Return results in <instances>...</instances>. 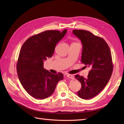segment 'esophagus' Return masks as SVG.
Returning <instances> with one entry per match:
<instances>
[{"mask_svg":"<svg viewBox=\"0 0 124 124\" xmlns=\"http://www.w3.org/2000/svg\"><path fill=\"white\" fill-rule=\"evenodd\" d=\"M67 77L68 78H69L71 79H72V78H74V76L73 74H67Z\"/></svg>","mask_w":124,"mask_h":124,"instance_id":"34e87169","label":"esophagus"}]
</instances>
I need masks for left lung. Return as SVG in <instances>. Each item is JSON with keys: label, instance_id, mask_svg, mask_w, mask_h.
I'll return each instance as SVG.
<instances>
[{"label": "left lung", "instance_id": "left-lung-1", "mask_svg": "<svg viewBox=\"0 0 124 124\" xmlns=\"http://www.w3.org/2000/svg\"><path fill=\"white\" fill-rule=\"evenodd\" d=\"M73 34L81 40L83 46L81 62L91 68L87 78L75 76L81 83L78 95L89 99L102 91L110 79L113 69L111 51L105 40L84 30H73Z\"/></svg>", "mask_w": 124, "mask_h": 124}]
</instances>
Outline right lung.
I'll use <instances>...</instances> for the list:
<instances>
[{"mask_svg":"<svg viewBox=\"0 0 124 124\" xmlns=\"http://www.w3.org/2000/svg\"><path fill=\"white\" fill-rule=\"evenodd\" d=\"M67 31H44L30 37L21 47L16 65L18 77L25 91L33 98L50 97L63 78L62 73L53 74L44 69L43 62L52 57L56 44Z\"/></svg>","mask_w":124,"mask_h":124,"instance_id":"obj_1","label":"right lung"}]
</instances>
